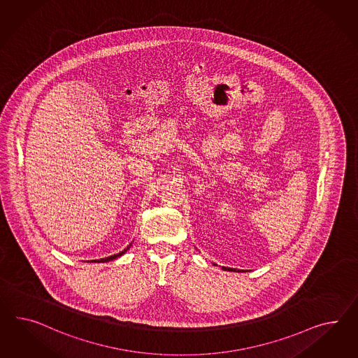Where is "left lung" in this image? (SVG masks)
I'll list each match as a JSON object with an SVG mask.
<instances>
[{
  "mask_svg": "<svg viewBox=\"0 0 358 358\" xmlns=\"http://www.w3.org/2000/svg\"><path fill=\"white\" fill-rule=\"evenodd\" d=\"M222 268H224V270L225 271H237L234 270V268H227V267H222Z\"/></svg>",
  "mask_w": 358,
  "mask_h": 358,
  "instance_id": "obj_1",
  "label": "left lung"
}]
</instances>
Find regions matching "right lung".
I'll list each match as a JSON object with an SVG mask.
<instances>
[{"instance_id":"1","label":"right lung","mask_w":358,"mask_h":358,"mask_svg":"<svg viewBox=\"0 0 358 358\" xmlns=\"http://www.w3.org/2000/svg\"><path fill=\"white\" fill-rule=\"evenodd\" d=\"M130 246H131V245H129V246H127V248H125V249H124V250H122V252H118V254H115V255H110V257H108V258H101V259H97V261H94V262L113 261V259H116V258H118V257H121V255H122V254H125V252H127V250H129V248H130Z\"/></svg>"}]
</instances>
